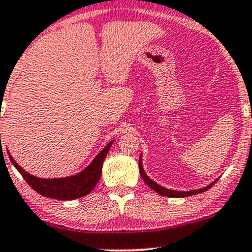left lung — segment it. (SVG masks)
<instances>
[{
  "label": "left lung",
  "mask_w": 252,
  "mask_h": 252,
  "mask_svg": "<svg viewBox=\"0 0 252 252\" xmlns=\"http://www.w3.org/2000/svg\"><path fill=\"white\" fill-rule=\"evenodd\" d=\"M138 168H140V174L142 176L143 181L148 185V187H150L153 190H155L156 193H158L160 195L162 196H168V198H185V196H189V195H194V194H199V193L205 192V190L210 189L213 185L216 184V181H213L212 184H210L209 186L204 187V189H192V190H187V192H181V190H174V189H168L166 187L160 186L158 184H156L155 181H153L152 179L149 178L148 175L146 174L144 172L143 166H142V154L140 155V160H138Z\"/></svg>",
  "instance_id": "1"
}]
</instances>
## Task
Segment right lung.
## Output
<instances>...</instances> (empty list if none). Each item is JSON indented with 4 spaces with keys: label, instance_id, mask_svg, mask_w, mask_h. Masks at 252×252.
Listing matches in <instances>:
<instances>
[{
    "label": "right lung",
    "instance_id": "right-lung-1",
    "mask_svg": "<svg viewBox=\"0 0 252 252\" xmlns=\"http://www.w3.org/2000/svg\"><path fill=\"white\" fill-rule=\"evenodd\" d=\"M112 143H114V141L109 142L108 146L102 152L98 153V155L92 160V162L82 172L76 175L60 179L36 178V176L32 175L25 169H22L15 162L13 156L10 154L8 155H9L14 167L19 170L20 174L24 176V179L32 189L36 190L39 194L46 196V198L58 199V200H73V199L82 198V196L89 194L98 184L100 175H102L104 158H106V154H108Z\"/></svg>",
    "mask_w": 252,
    "mask_h": 252
}]
</instances>
